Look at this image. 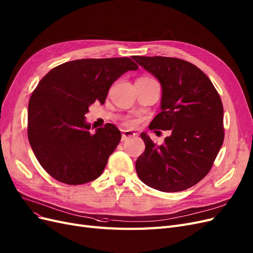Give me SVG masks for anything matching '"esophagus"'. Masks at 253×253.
<instances>
[{
	"mask_svg": "<svg viewBox=\"0 0 253 253\" xmlns=\"http://www.w3.org/2000/svg\"><path fill=\"white\" fill-rule=\"evenodd\" d=\"M135 135H136V133L132 132V130H124L123 136H121V141H126L128 138L134 137Z\"/></svg>",
	"mask_w": 253,
	"mask_h": 253,
	"instance_id": "esophagus-1",
	"label": "esophagus"
}]
</instances>
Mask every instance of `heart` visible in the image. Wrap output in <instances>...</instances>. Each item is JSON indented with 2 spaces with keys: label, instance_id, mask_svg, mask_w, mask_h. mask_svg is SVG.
<instances>
[{
  "label": "heart",
  "instance_id": "heart-1",
  "mask_svg": "<svg viewBox=\"0 0 253 253\" xmlns=\"http://www.w3.org/2000/svg\"><path fill=\"white\" fill-rule=\"evenodd\" d=\"M140 80H145V81H154L153 78H150V77H143V78H140ZM126 125H127V126H133V125H134V121H133V120H127V121H126Z\"/></svg>",
  "mask_w": 253,
  "mask_h": 253
}]
</instances>
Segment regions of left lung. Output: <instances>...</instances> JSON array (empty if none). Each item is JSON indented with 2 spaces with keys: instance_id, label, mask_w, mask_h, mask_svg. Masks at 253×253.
<instances>
[{
  "instance_id": "8db88e82",
  "label": "left lung",
  "mask_w": 253,
  "mask_h": 253,
  "mask_svg": "<svg viewBox=\"0 0 253 253\" xmlns=\"http://www.w3.org/2000/svg\"><path fill=\"white\" fill-rule=\"evenodd\" d=\"M162 86L161 112L150 128L171 135L162 145L145 133V150L136 161L144 184L165 193L185 190L210 172L224 141L223 104L206 74L191 63L165 56H135Z\"/></svg>"
}]
</instances>
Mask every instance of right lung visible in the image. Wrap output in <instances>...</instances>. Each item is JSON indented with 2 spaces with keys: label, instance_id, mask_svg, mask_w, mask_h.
<instances>
[{
  "label": "right lung",
  "instance_id": "1",
  "mask_svg": "<svg viewBox=\"0 0 253 253\" xmlns=\"http://www.w3.org/2000/svg\"><path fill=\"white\" fill-rule=\"evenodd\" d=\"M138 69L128 57L84 58L52 69L28 104V139L38 161L51 177L69 185L98 178L121 133L112 124L90 133L84 115L106 100L110 86Z\"/></svg>",
  "mask_w": 253,
  "mask_h": 253
}]
</instances>
